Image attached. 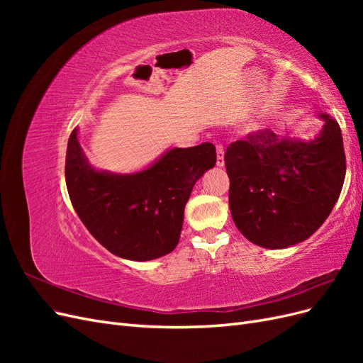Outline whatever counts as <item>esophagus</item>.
Wrapping results in <instances>:
<instances>
[{
    "label": "esophagus",
    "mask_w": 363,
    "mask_h": 363,
    "mask_svg": "<svg viewBox=\"0 0 363 363\" xmlns=\"http://www.w3.org/2000/svg\"><path fill=\"white\" fill-rule=\"evenodd\" d=\"M216 164L218 167H224V147L216 145Z\"/></svg>",
    "instance_id": "1"
}]
</instances>
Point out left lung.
Here are the masks:
<instances>
[{
    "label": "left lung",
    "instance_id": "obj_1",
    "mask_svg": "<svg viewBox=\"0 0 363 363\" xmlns=\"http://www.w3.org/2000/svg\"><path fill=\"white\" fill-rule=\"evenodd\" d=\"M323 128L313 139L262 130L225 151L228 203L239 232L269 250L311 238L333 211L345 179L339 124L316 115Z\"/></svg>",
    "mask_w": 363,
    "mask_h": 363
}]
</instances>
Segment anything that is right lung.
<instances>
[{
    "label": "right lung",
    "mask_w": 363,
    "mask_h": 363,
    "mask_svg": "<svg viewBox=\"0 0 363 363\" xmlns=\"http://www.w3.org/2000/svg\"><path fill=\"white\" fill-rule=\"evenodd\" d=\"M215 163V147L206 142L164 151L138 172L96 169L84 156L79 128H74L65 179L77 215L98 242L118 257L145 262L177 247L194 184Z\"/></svg>",
    "instance_id": "obj_1"
}]
</instances>
